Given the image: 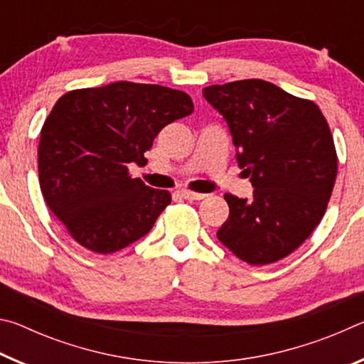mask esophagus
<instances>
[{"instance_id":"esophagus-1","label":"esophagus","mask_w":364,"mask_h":364,"mask_svg":"<svg viewBox=\"0 0 364 364\" xmlns=\"http://www.w3.org/2000/svg\"><path fill=\"white\" fill-rule=\"evenodd\" d=\"M178 194H180L183 199H186V200H200V199H204V197H205V194L194 193V191H188V189L178 191Z\"/></svg>"}]
</instances>
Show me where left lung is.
<instances>
[{
  "instance_id": "8db88e82",
  "label": "left lung",
  "mask_w": 364,
  "mask_h": 364,
  "mask_svg": "<svg viewBox=\"0 0 364 364\" xmlns=\"http://www.w3.org/2000/svg\"><path fill=\"white\" fill-rule=\"evenodd\" d=\"M225 117L252 199L225 194L230 217L220 242L249 264H269L306 241L328 208L337 152L315 102L258 78L204 88Z\"/></svg>"
}]
</instances>
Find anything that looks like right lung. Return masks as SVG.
Returning a JSON list of instances; mask_svg holds the SVG:
<instances>
[{"mask_svg": "<svg viewBox=\"0 0 364 364\" xmlns=\"http://www.w3.org/2000/svg\"><path fill=\"white\" fill-rule=\"evenodd\" d=\"M193 110L183 91L133 82L59 97L40 134V188L80 245L112 254L151 231L171 194L133 178L128 164H146L159 132Z\"/></svg>", "mask_w": 364, "mask_h": 364, "instance_id": "obj_1", "label": "right lung"}]
</instances>
